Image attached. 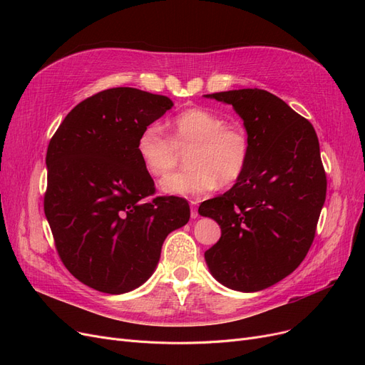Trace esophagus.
Listing matches in <instances>:
<instances>
[{
    "mask_svg": "<svg viewBox=\"0 0 365 365\" xmlns=\"http://www.w3.org/2000/svg\"><path fill=\"white\" fill-rule=\"evenodd\" d=\"M198 217V210H197V206H195V202H191V218H197Z\"/></svg>",
    "mask_w": 365,
    "mask_h": 365,
    "instance_id": "esophagus-1",
    "label": "esophagus"
}]
</instances>
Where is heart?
Here are the masks:
<instances>
[{"instance_id":"b5f03b06","label":"heart","mask_w":365,"mask_h":365,"mask_svg":"<svg viewBox=\"0 0 365 365\" xmlns=\"http://www.w3.org/2000/svg\"><path fill=\"white\" fill-rule=\"evenodd\" d=\"M136 151L151 178H163L179 165L186 153L187 170L160 182V191L168 195L202 197L217 185L237 183L249 167L252 144L241 125L226 124L221 115L192 108L175 115L168 123V135L156 124L140 130Z\"/></svg>"}]
</instances>
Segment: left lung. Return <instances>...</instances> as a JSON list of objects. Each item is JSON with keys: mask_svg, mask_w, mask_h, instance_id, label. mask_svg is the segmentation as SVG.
I'll return each instance as SVG.
<instances>
[{"mask_svg": "<svg viewBox=\"0 0 365 365\" xmlns=\"http://www.w3.org/2000/svg\"><path fill=\"white\" fill-rule=\"evenodd\" d=\"M232 104L252 144L232 190L203 202L221 238L206 250L210 273L237 291H259L296 269L309 252L326 198V173L312 124L264 89L206 96Z\"/></svg>", "mask_w": 365, "mask_h": 365, "instance_id": "8db88e82", "label": "left lung"}]
</instances>
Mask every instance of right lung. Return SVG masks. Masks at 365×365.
<instances>
[{
	"mask_svg": "<svg viewBox=\"0 0 365 365\" xmlns=\"http://www.w3.org/2000/svg\"><path fill=\"white\" fill-rule=\"evenodd\" d=\"M135 88L93 93L69 112L46 150L45 217L66 269L109 294L151 276L167 235L190 221V205L156 194L136 151L144 127L171 109Z\"/></svg>",
	"mask_w": 365,
	"mask_h": 365,
	"instance_id": "add662e5",
	"label": "right lung"
}]
</instances>
